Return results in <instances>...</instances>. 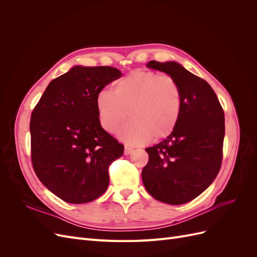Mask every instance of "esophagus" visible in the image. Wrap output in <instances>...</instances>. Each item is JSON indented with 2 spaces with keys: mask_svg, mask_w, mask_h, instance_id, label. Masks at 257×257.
<instances>
[{
  "mask_svg": "<svg viewBox=\"0 0 257 257\" xmlns=\"http://www.w3.org/2000/svg\"><path fill=\"white\" fill-rule=\"evenodd\" d=\"M133 151H134L133 148H131V147H128V146L124 147V154H125V155H130Z\"/></svg>",
  "mask_w": 257,
  "mask_h": 257,
  "instance_id": "1",
  "label": "esophagus"
}]
</instances>
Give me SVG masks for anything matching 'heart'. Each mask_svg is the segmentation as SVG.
Instances as JSON below:
<instances>
[{"label":"heart","mask_w":257,"mask_h":257,"mask_svg":"<svg viewBox=\"0 0 257 257\" xmlns=\"http://www.w3.org/2000/svg\"><path fill=\"white\" fill-rule=\"evenodd\" d=\"M95 105L105 131L113 133L128 116L118 136L126 144L142 145L173 133L181 114L182 93L172 76L133 71L116 80L112 91H99Z\"/></svg>","instance_id":"b5f03b06"}]
</instances>
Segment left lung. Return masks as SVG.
<instances>
[{"mask_svg": "<svg viewBox=\"0 0 257 257\" xmlns=\"http://www.w3.org/2000/svg\"><path fill=\"white\" fill-rule=\"evenodd\" d=\"M148 68L174 77L182 93L181 114L166 139L146 148L143 182L162 203L182 205L200 195L220 172L225 118L213 89L177 62L150 61Z\"/></svg>", "mask_w": 257, "mask_h": 257, "instance_id": "left-lung-1", "label": "left lung"}]
</instances>
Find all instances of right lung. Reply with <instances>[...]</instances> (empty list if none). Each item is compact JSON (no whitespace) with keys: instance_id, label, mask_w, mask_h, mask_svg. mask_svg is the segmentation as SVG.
Returning a JSON list of instances; mask_svg holds the SVG:
<instances>
[{"instance_id":"1","label":"right lung","mask_w":257,"mask_h":257,"mask_svg":"<svg viewBox=\"0 0 257 257\" xmlns=\"http://www.w3.org/2000/svg\"><path fill=\"white\" fill-rule=\"evenodd\" d=\"M122 73L110 66H74L46 88L31 114V160L41 182L71 204L103 195L108 167L124 146L102 127L95 99Z\"/></svg>"}]
</instances>
